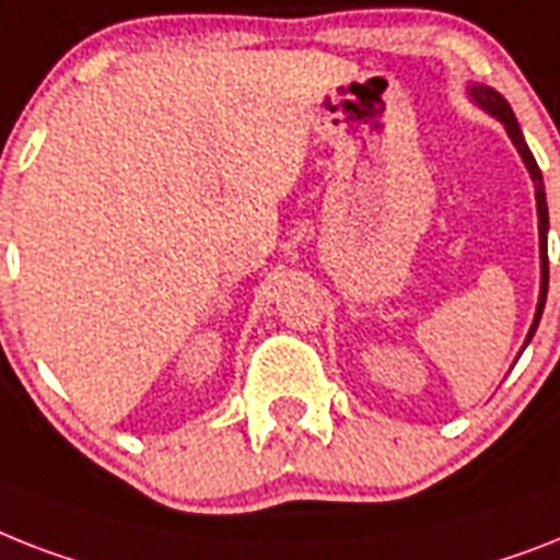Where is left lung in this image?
<instances>
[{"instance_id":"obj_1","label":"left lung","mask_w":560,"mask_h":560,"mask_svg":"<svg viewBox=\"0 0 560 560\" xmlns=\"http://www.w3.org/2000/svg\"><path fill=\"white\" fill-rule=\"evenodd\" d=\"M469 97L475 100L477 106L483 108V112H489V115L498 117V120L503 122V129H506V135L512 138V143H515L517 154L524 158L526 170H529V175H532V184H535V201H538V238H540V295H538V307H535V319H532L529 334H526V342H524V348H526L532 336H535V330H538L540 313H544V304H547V288H549V258H547L549 212H547V192H544V175H540L538 163H535L529 147H526L524 131H521V126H517V120H515V115H512V106L506 103V97H503V94H498L494 89H489V85H471Z\"/></svg>"}]
</instances>
